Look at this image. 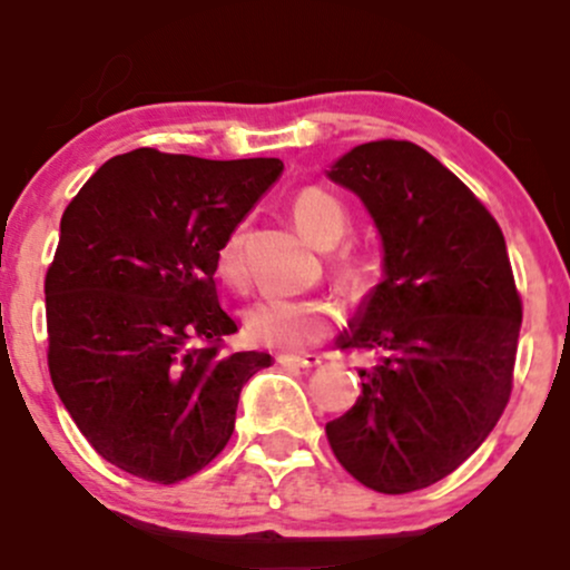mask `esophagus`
Returning a JSON list of instances; mask_svg holds the SVG:
<instances>
[{
    "mask_svg": "<svg viewBox=\"0 0 570 570\" xmlns=\"http://www.w3.org/2000/svg\"><path fill=\"white\" fill-rule=\"evenodd\" d=\"M278 362L307 370V367H318V364H322V356H316V353H281Z\"/></svg>",
    "mask_w": 570,
    "mask_h": 570,
    "instance_id": "1",
    "label": "esophagus"
}]
</instances>
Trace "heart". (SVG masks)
Segmentation results:
<instances>
[{"instance_id":"b5f03b06","label":"heart","mask_w":570,"mask_h":570,"mask_svg":"<svg viewBox=\"0 0 570 570\" xmlns=\"http://www.w3.org/2000/svg\"><path fill=\"white\" fill-rule=\"evenodd\" d=\"M292 214L299 230L322 248L335 246L351 225L345 203L322 187L299 189L292 200ZM340 267L345 273L353 271L351 263H340ZM217 273L227 284H235L244 276L238 230L219 244ZM332 324H335V311L330 303L316 297H265L246 313L248 335L273 348H307L330 335Z\"/></svg>"}]
</instances>
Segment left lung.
<instances>
[{
  "label": "left lung",
  "instance_id": "8db88e82",
  "mask_svg": "<svg viewBox=\"0 0 570 570\" xmlns=\"http://www.w3.org/2000/svg\"><path fill=\"white\" fill-rule=\"evenodd\" d=\"M364 203L383 278L340 348L370 351L356 404L326 423L332 453L377 493H412L488 440L509 394L522 324L499 222L412 141L358 144L326 171Z\"/></svg>",
  "mask_w": 570,
  "mask_h": 570
}]
</instances>
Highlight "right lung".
Returning <instances> with one entry per match:
<instances>
[{
    "instance_id": "1",
    "label": "right lung",
    "mask_w": 570,
    "mask_h": 570,
    "mask_svg": "<svg viewBox=\"0 0 570 570\" xmlns=\"http://www.w3.org/2000/svg\"><path fill=\"white\" fill-rule=\"evenodd\" d=\"M284 171L278 158L134 149L104 163L61 217L45 278L48 367L94 450L174 485L222 453L240 389L271 353H225L222 240Z\"/></svg>"
}]
</instances>
